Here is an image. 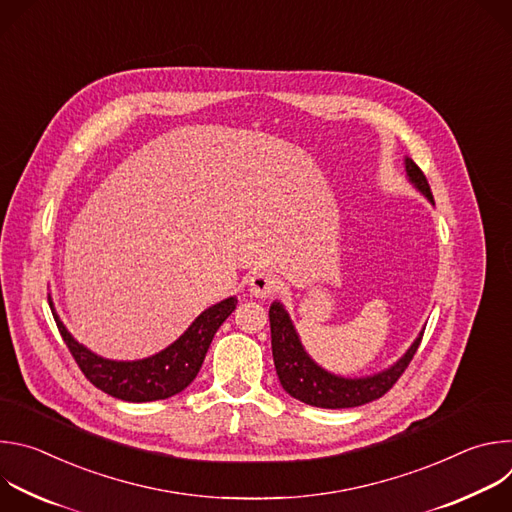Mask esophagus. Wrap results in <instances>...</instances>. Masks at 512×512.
I'll use <instances>...</instances> for the list:
<instances>
[{
  "label": "esophagus",
  "instance_id": "1",
  "mask_svg": "<svg viewBox=\"0 0 512 512\" xmlns=\"http://www.w3.org/2000/svg\"><path fill=\"white\" fill-rule=\"evenodd\" d=\"M249 291L255 298H269L277 291V279L267 271H257L249 277Z\"/></svg>",
  "mask_w": 512,
  "mask_h": 512
}]
</instances>
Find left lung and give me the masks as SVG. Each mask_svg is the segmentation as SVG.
<instances>
[{
    "label": "left lung",
    "mask_w": 512,
    "mask_h": 512,
    "mask_svg": "<svg viewBox=\"0 0 512 512\" xmlns=\"http://www.w3.org/2000/svg\"><path fill=\"white\" fill-rule=\"evenodd\" d=\"M405 170L409 182L433 204L427 178L411 158H405ZM269 324L273 362L281 387L298 401L322 409H348L383 397L409 367L423 336L421 332L393 367L371 377L344 379L324 371L310 358L300 342L294 324L289 320V314L279 302H273L269 308Z\"/></svg>",
    "instance_id": "obj_1"
}]
</instances>
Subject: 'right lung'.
<instances>
[{"label":"right lung","mask_w":512,"mask_h":512,"mask_svg":"<svg viewBox=\"0 0 512 512\" xmlns=\"http://www.w3.org/2000/svg\"><path fill=\"white\" fill-rule=\"evenodd\" d=\"M235 308V296L218 302L204 310L190 328L162 352L141 360L123 362L103 358L79 344L64 328L50 302L58 332L83 375L103 393L129 403L168 399L184 391L196 379L216 330L235 312Z\"/></svg>","instance_id":"add662e5"}]
</instances>
